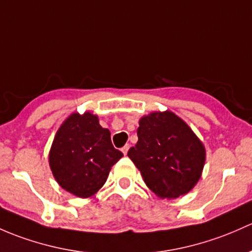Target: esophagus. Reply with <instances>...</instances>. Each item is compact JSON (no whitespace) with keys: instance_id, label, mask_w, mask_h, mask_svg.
I'll use <instances>...</instances> for the list:
<instances>
[{"instance_id":"esophagus-1","label":"esophagus","mask_w":252,"mask_h":252,"mask_svg":"<svg viewBox=\"0 0 252 252\" xmlns=\"http://www.w3.org/2000/svg\"><path fill=\"white\" fill-rule=\"evenodd\" d=\"M128 150H129V145H126V146L122 148V152H123L124 156H126V153H128Z\"/></svg>"}]
</instances>
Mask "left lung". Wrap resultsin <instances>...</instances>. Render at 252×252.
<instances>
[{
    "instance_id": "1",
    "label": "left lung",
    "mask_w": 252,
    "mask_h": 252,
    "mask_svg": "<svg viewBox=\"0 0 252 252\" xmlns=\"http://www.w3.org/2000/svg\"><path fill=\"white\" fill-rule=\"evenodd\" d=\"M136 145L128 151L146 186L161 199H176L202 176L206 151L189 124L171 111H156L139 121Z\"/></svg>"
}]
</instances>
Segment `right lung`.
<instances>
[{
  "label": "right lung",
  "mask_w": 252,
  "mask_h": 252,
  "mask_svg": "<svg viewBox=\"0 0 252 252\" xmlns=\"http://www.w3.org/2000/svg\"><path fill=\"white\" fill-rule=\"evenodd\" d=\"M123 157L111 142L96 115L73 112L58 129L49 151V166L55 181L79 198L94 195L107 180L111 168Z\"/></svg>",
  "instance_id": "obj_1"
}]
</instances>
